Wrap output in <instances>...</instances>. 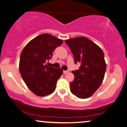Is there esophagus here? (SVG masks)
Here are the masks:
<instances>
[{"label":"esophagus","mask_w":127,"mask_h":127,"mask_svg":"<svg viewBox=\"0 0 127 127\" xmlns=\"http://www.w3.org/2000/svg\"><path fill=\"white\" fill-rule=\"evenodd\" d=\"M68 72V71H65V70H64V71H63V74H67Z\"/></svg>","instance_id":"esophagus-1"}]
</instances>
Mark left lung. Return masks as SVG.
<instances>
[{
  "mask_svg": "<svg viewBox=\"0 0 127 127\" xmlns=\"http://www.w3.org/2000/svg\"><path fill=\"white\" fill-rule=\"evenodd\" d=\"M74 55L75 63H80L78 70L72 71L74 81L70 91L77 97L87 99L100 87L106 70L104 53L98 45L85 37L65 40Z\"/></svg>",
  "mask_w": 127,
  "mask_h": 127,
  "instance_id": "obj_1",
  "label": "left lung"
}]
</instances>
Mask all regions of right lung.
<instances>
[{
    "instance_id": "add662e5",
    "label": "right lung",
    "mask_w": 127,
    "mask_h": 127,
    "mask_svg": "<svg viewBox=\"0 0 127 127\" xmlns=\"http://www.w3.org/2000/svg\"><path fill=\"white\" fill-rule=\"evenodd\" d=\"M63 40L48 33L39 35L30 41L20 55L19 70L27 87L35 95L45 96L55 90L63 71L46 64L53 50Z\"/></svg>"
}]
</instances>
